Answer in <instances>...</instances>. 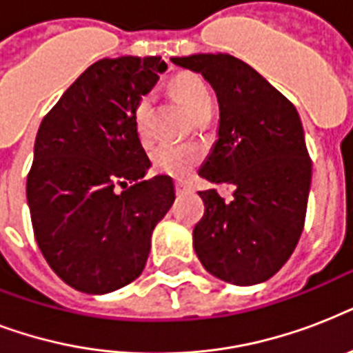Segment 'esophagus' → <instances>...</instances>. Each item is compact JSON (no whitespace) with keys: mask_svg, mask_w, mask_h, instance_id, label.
I'll return each mask as SVG.
<instances>
[{"mask_svg":"<svg viewBox=\"0 0 353 353\" xmlns=\"http://www.w3.org/2000/svg\"><path fill=\"white\" fill-rule=\"evenodd\" d=\"M190 190H192V187H190L188 183H185V181H177L176 183V192L177 194H187V192H190Z\"/></svg>","mask_w":353,"mask_h":353,"instance_id":"esophagus-1","label":"esophagus"}]
</instances>
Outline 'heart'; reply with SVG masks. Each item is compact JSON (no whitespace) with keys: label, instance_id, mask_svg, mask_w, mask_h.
<instances>
[{"label":"heart","instance_id":"b5f03b06","mask_svg":"<svg viewBox=\"0 0 353 353\" xmlns=\"http://www.w3.org/2000/svg\"><path fill=\"white\" fill-rule=\"evenodd\" d=\"M174 93L194 119L207 108H212V99L207 85L196 74H179L174 80ZM150 115H152V95L139 97V101L133 106V122L139 137L143 141L150 139ZM201 155L203 152L196 144L161 143L152 152V163L157 172L174 177H185L198 166Z\"/></svg>","mask_w":353,"mask_h":353}]
</instances>
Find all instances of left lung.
<instances>
[{
    "label": "left lung",
    "mask_w": 353,
    "mask_h": 353,
    "mask_svg": "<svg viewBox=\"0 0 353 353\" xmlns=\"http://www.w3.org/2000/svg\"><path fill=\"white\" fill-rule=\"evenodd\" d=\"M170 60L201 74L218 97V139L199 176L234 187L229 203L216 190L199 192L205 214L194 227V251L223 282H265L295 251L306 218L312 161L301 117L262 74L231 54Z\"/></svg>",
    "instance_id": "8db88e82"
}]
</instances>
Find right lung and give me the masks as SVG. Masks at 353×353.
<instances>
[{
    "mask_svg": "<svg viewBox=\"0 0 353 353\" xmlns=\"http://www.w3.org/2000/svg\"><path fill=\"white\" fill-rule=\"evenodd\" d=\"M165 71L161 57L99 60L36 133L27 176L36 241L52 271L82 293L104 295L137 279L176 199L170 176L144 179L152 163L133 122L135 102Z\"/></svg>",
    "mask_w": 353,
    "mask_h": 353,
    "instance_id": "right-lung-1",
    "label": "right lung"
}]
</instances>
